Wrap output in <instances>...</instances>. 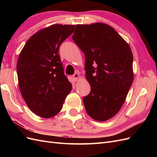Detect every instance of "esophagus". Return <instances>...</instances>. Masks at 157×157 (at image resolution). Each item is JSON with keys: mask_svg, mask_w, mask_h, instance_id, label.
I'll list each match as a JSON object with an SVG mask.
<instances>
[{"mask_svg": "<svg viewBox=\"0 0 157 157\" xmlns=\"http://www.w3.org/2000/svg\"><path fill=\"white\" fill-rule=\"evenodd\" d=\"M79 77H80V75H79V74L77 73H75L73 75V78L75 81H77V80L79 78Z\"/></svg>", "mask_w": 157, "mask_h": 157, "instance_id": "34e87169", "label": "esophagus"}]
</instances>
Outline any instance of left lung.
Masks as SVG:
<instances>
[{"instance_id":"8db88e82","label":"left lung","mask_w":157,"mask_h":157,"mask_svg":"<svg viewBox=\"0 0 157 157\" xmlns=\"http://www.w3.org/2000/svg\"><path fill=\"white\" fill-rule=\"evenodd\" d=\"M85 55L91 92L83 98L88 115L103 122L120 111L134 80L133 54L126 41L103 23L77 25L72 36Z\"/></svg>"}]
</instances>
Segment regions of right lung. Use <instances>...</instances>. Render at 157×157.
<instances>
[{
	"label": "right lung",
	"instance_id": "add662e5",
	"mask_svg": "<svg viewBox=\"0 0 157 157\" xmlns=\"http://www.w3.org/2000/svg\"><path fill=\"white\" fill-rule=\"evenodd\" d=\"M74 25L54 24L32 35L17 62L18 85L30 110L42 118L59 113L72 84L64 75L59 55L61 43L73 33Z\"/></svg>",
	"mask_w": 157,
	"mask_h": 157
}]
</instances>
